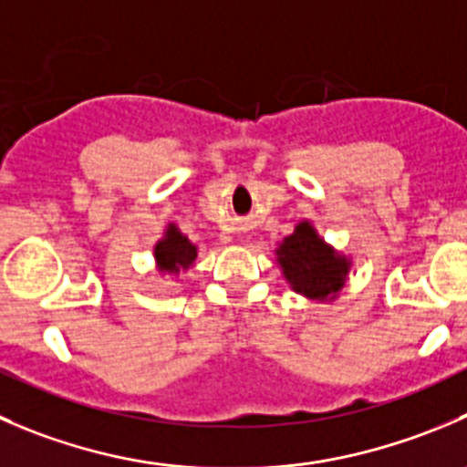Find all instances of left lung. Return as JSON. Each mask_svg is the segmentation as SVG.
Here are the masks:
<instances>
[{
    "instance_id": "left-lung-1",
    "label": "left lung",
    "mask_w": 467,
    "mask_h": 467,
    "mask_svg": "<svg viewBox=\"0 0 467 467\" xmlns=\"http://www.w3.org/2000/svg\"><path fill=\"white\" fill-rule=\"evenodd\" d=\"M275 262L289 287L310 301H335L351 271V257L319 237L310 221H298L294 233L275 248Z\"/></svg>"
}]
</instances>
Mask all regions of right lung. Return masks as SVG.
I'll list each match as a JSON object with an SVG mask.
<instances>
[{"mask_svg": "<svg viewBox=\"0 0 467 467\" xmlns=\"http://www.w3.org/2000/svg\"><path fill=\"white\" fill-rule=\"evenodd\" d=\"M198 257L196 244L189 242L175 223H169L164 230V237L155 244V266L160 274L178 275L180 271H187L193 266Z\"/></svg>", "mask_w": 467, "mask_h": 467, "instance_id": "add662e5", "label": "right lung"}]
</instances>
